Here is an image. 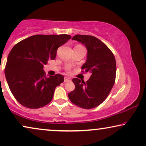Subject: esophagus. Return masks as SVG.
<instances>
[{"label":"esophagus","instance_id":"1","mask_svg":"<svg viewBox=\"0 0 146 146\" xmlns=\"http://www.w3.org/2000/svg\"><path fill=\"white\" fill-rule=\"evenodd\" d=\"M69 81H70V78L67 76H65L64 77V82H69Z\"/></svg>","mask_w":146,"mask_h":146}]
</instances>
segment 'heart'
Here are the masks:
<instances>
[{
  "mask_svg": "<svg viewBox=\"0 0 146 146\" xmlns=\"http://www.w3.org/2000/svg\"><path fill=\"white\" fill-rule=\"evenodd\" d=\"M68 71H69V69H68Z\"/></svg>",
  "mask_w": 146,
  "mask_h": 146,
  "instance_id": "b5f03b06",
  "label": "heart"
}]
</instances>
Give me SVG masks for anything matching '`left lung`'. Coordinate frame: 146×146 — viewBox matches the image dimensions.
Instances as JSON below:
<instances>
[{
    "label": "left lung",
    "mask_w": 146,
    "mask_h": 146,
    "mask_svg": "<svg viewBox=\"0 0 146 146\" xmlns=\"http://www.w3.org/2000/svg\"><path fill=\"white\" fill-rule=\"evenodd\" d=\"M75 40L85 45L88 50L86 62L82 66V72H90L88 80L72 79L75 89L68 94L74 104L84 109L100 105L110 93L115 83L116 62L112 52L96 37L76 35Z\"/></svg>",
    "instance_id": "1"
}]
</instances>
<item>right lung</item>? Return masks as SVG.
Wrapping results in <instances>:
<instances>
[{
    "mask_svg": "<svg viewBox=\"0 0 146 146\" xmlns=\"http://www.w3.org/2000/svg\"><path fill=\"white\" fill-rule=\"evenodd\" d=\"M71 36L68 35H34L17 43L10 52L5 76L15 99L31 109L50 102L56 87L64 82L62 74L46 76L44 65L56 58L57 49Z\"/></svg>",
    "mask_w": 146,
    "mask_h": 146,
    "instance_id": "add662e5",
    "label": "right lung"
}]
</instances>
